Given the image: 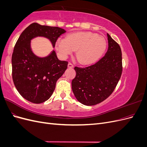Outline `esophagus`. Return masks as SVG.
Instances as JSON below:
<instances>
[{
    "instance_id": "obj_1",
    "label": "esophagus",
    "mask_w": 147,
    "mask_h": 147,
    "mask_svg": "<svg viewBox=\"0 0 147 147\" xmlns=\"http://www.w3.org/2000/svg\"><path fill=\"white\" fill-rule=\"evenodd\" d=\"M68 67L69 68H72V67H74V64L72 63H69L68 64Z\"/></svg>"
}]
</instances>
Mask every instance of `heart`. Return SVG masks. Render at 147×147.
Returning a JSON list of instances; mask_svg holds the SVG:
<instances>
[{
    "instance_id": "heart-1",
    "label": "heart",
    "mask_w": 147,
    "mask_h": 147,
    "mask_svg": "<svg viewBox=\"0 0 147 147\" xmlns=\"http://www.w3.org/2000/svg\"><path fill=\"white\" fill-rule=\"evenodd\" d=\"M105 39L92 32H78L59 38L56 48L61 56L65 58L76 50V57L80 63L89 64L94 63L105 50Z\"/></svg>"
}]
</instances>
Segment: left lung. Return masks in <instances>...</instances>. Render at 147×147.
Here are the masks:
<instances>
[{"label":"left lung","mask_w":147,"mask_h":147,"mask_svg":"<svg viewBox=\"0 0 147 147\" xmlns=\"http://www.w3.org/2000/svg\"><path fill=\"white\" fill-rule=\"evenodd\" d=\"M109 48L105 55L94 64L75 67L76 76L72 88L76 99L83 105L99 104L112 94L121 78L122 53L118 43L107 34Z\"/></svg>","instance_id":"obj_1"}]
</instances>
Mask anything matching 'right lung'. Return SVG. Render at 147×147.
<instances>
[{
    "label": "right lung",
    "mask_w": 147,
    "mask_h": 147,
    "mask_svg": "<svg viewBox=\"0 0 147 147\" xmlns=\"http://www.w3.org/2000/svg\"><path fill=\"white\" fill-rule=\"evenodd\" d=\"M65 32L58 27L34 23L20 35L12 54V78L16 90L25 99L34 104L47 100L68 65L67 61L57 59L55 51L45 57L35 56L31 51L30 40L45 37L55 47L57 38Z\"/></svg>",
    "instance_id": "obj_1"
}]
</instances>
